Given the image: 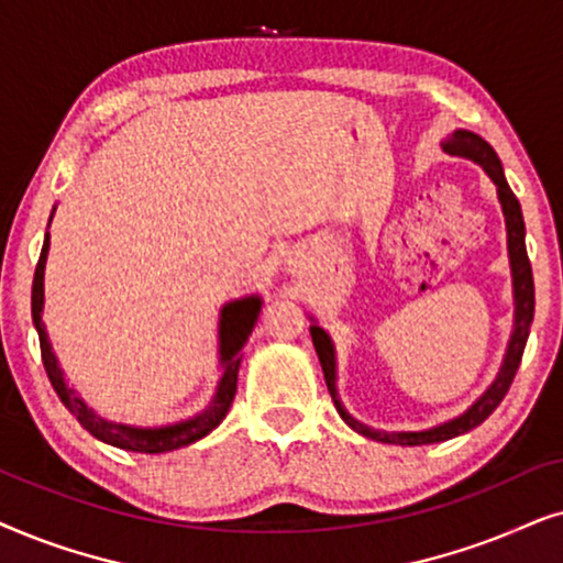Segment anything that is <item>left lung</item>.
<instances>
[{
    "label": "left lung",
    "instance_id": "8db88e82",
    "mask_svg": "<svg viewBox=\"0 0 563 563\" xmlns=\"http://www.w3.org/2000/svg\"><path fill=\"white\" fill-rule=\"evenodd\" d=\"M443 152L451 156H463V159L478 164L486 172V177L492 179L494 187H497V198L501 206V216H505V229H507V254H509V273H512V301H515V321H512V334H509L505 357H501V365L497 376L486 391L478 396V399L471 404L466 411H461L459 417L445 419V422L427 427V430H376V427L363 424L344 409L340 399V391H336V350L329 332L319 327V321L311 319V340L313 347H317L321 371H324V380L329 394H332V401L344 424L352 427L363 438L376 440V443H388V445H432V443H445V440L459 438V434H466L484 422L486 417L492 415L494 409L499 407V401L505 399L509 391V384H512L517 368H520L522 352H526V342L530 334V324H533V311H536V288H533V269H530L528 250H526V221H522L520 203H517L515 192L509 190L505 169H501V162L494 148L486 144L482 136L471 131H455L451 141H443Z\"/></svg>",
    "mask_w": 563,
    "mask_h": 563
}]
</instances>
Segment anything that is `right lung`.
Masks as SVG:
<instances>
[{
  "label": "right lung",
  "mask_w": 563,
  "mask_h": 563,
  "mask_svg": "<svg viewBox=\"0 0 563 563\" xmlns=\"http://www.w3.org/2000/svg\"><path fill=\"white\" fill-rule=\"evenodd\" d=\"M54 211H51V219H54ZM48 219V227H51ZM51 250V234L46 231V239H43L41 260H37L35 277H33V296H30V306H33V324L37 332V340H41V355H43V368H46L51 386L58 394V399L66 409L77 417V422L85 427L89 434H95L102 443L115 445L120 451L131 453H169L177 451V448L198 443L200 438H206L208 432H213L216 427L223 422V417L229 415L231 401H234L236 394V376L239 365H242V347L250 340L254 324H257L260 311H262V298L257 294L234 298V301H227L219 311V371L221 378L216 384L213 399L208 401L206 409H200L198 415L179 419V422L169 424H156V427H141V424H125L115 422V419H108L89 407V404L81 399L77 388L69 386V380L64 376V368L58 365V357L54 347H51L46 321H43V306H46V288H43V280H46V260Z\"/></svg>",
  "instance_id": "1"
}]
</instances>
